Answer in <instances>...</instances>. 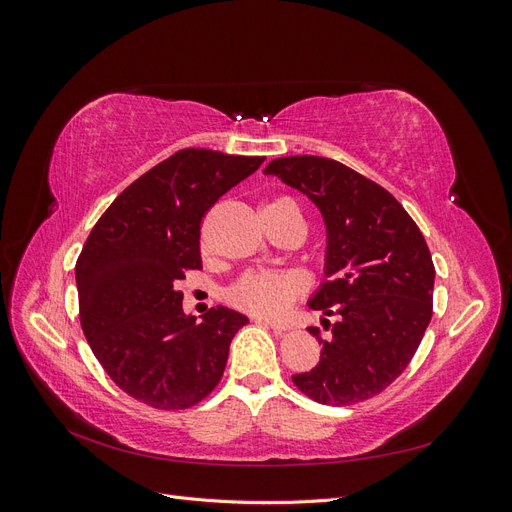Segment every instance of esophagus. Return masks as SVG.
I'll list each match as a JSON object with an SVG mask.
<instances>
[{"instance_id": "esophagus-1", "label": "esophagus", "mask_w": 512, "mask_h": 512, "mask_svg": "<svg viewBox=\"0 0 512 512\" xmlns=\"http://www.w3.org/2000/svg\"><path fill=\"white\" fill-rule=\"evenodd\" d=\"M254 322H256V324H265V327H271L275 333H284V331H288V327H286L284 322H275V320L262 318V316H256V318H254Z\"/></svg>"}]
</instances>
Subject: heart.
<instances>
[{
	"mask_svg": "<svg viewBox=\"0 0 512 512\" xmlns=\"http://www.w3.org/2000/svg\"><path fill=\"white\" fill-rule=\"evenodd\" d=\"M265 211L297 213L301 218L299 205L288 196L271 200ZM301 288L303 284L299 277L290 273H247L230 288V301L245 309V312L275 318L286 312L290 303L297 299Z\"/></svg>",
	"mask_w": 512,
	"mask_h": 512,
	"instance_id": "1",
	"label": "heart"
}]
</instances>
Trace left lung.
<instances>
[{
  "instance_id": "1",
  "label": "left lung",
  "mask_w": 512,
  "mask_h": 512,
  "mask_svg": "<svg viewBox=\"0 0 512 512\" xmlns=\"http://www.w3.org/2000/svg\"><path fill=\"white\" fill-rule=\"evenodd\" d=\"M318 207L327 228L324 282L309 307L335 316L320 361L292 382L324 406H350L384 391L408 367L433 312V269L423 232L391 192L318 156L269 162Z\"/></svg>"
}]
</instances>
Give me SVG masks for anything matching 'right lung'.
<instances>
[{"label":"right lung","instance_id":"right-lung-1","mask_svg":"<svg viewBox=\"0 0 512 512\" xmlns=\"http://www.w3.org/2000/svg\"><path fill=\"white\" fill-rule=\"evenodd\" d=\"M260 156L181 149L123 190L76 260L81 327L96 359L130 397L185 410L218 386L247 316L224 305L196 322L179 280L200 260V220L256 173Z\"/></svg>","mask_w":512,"mask_h":512}]
</instances>
